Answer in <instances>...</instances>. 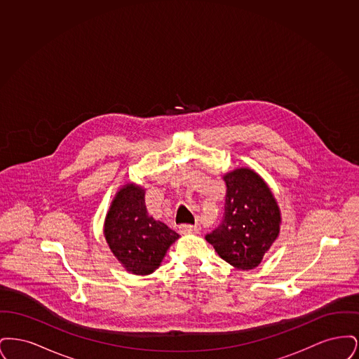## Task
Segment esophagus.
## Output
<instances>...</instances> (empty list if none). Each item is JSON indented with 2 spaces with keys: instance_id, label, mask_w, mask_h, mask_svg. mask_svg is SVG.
Listing matches in <instances>:
<instances>
[{
  "instance_id": "obj_1",
  "label": "esophagus",
  "mask_w": 359,
  "mask_h": 359,
  "mask_svg": "<svg viewBox=\"0 0 359 359\" xmlns=\"http://www.w3.org/2000/svg\"><path fill=\"white\" fill-rule=\"evenodd\" d=\"M179 230L182 234H195L199 231L198 226H192V224H180Z\"/></svg>"
}]
</instances>
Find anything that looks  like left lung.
<instances>
[{"label":"left lung","mask_w":359,"mask_h":359,"mask_svg":"<svg viewBox=\"0 0 359 359\" xmlns=\"http://www.w3.org/2000/svg\"><path fill=\"white\" fill-rule=\"evenodd\" d=\"M222 223L205 236L219 257L237 269H255L280 233V208L264 179L249 168L223 176Z\"/></svg>","instance_id":"left-lung-1"}]
</instances>
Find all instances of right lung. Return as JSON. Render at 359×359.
Wrapping results in <instances>:
<instances>
[{
    "label": "right lung",
    "instance_id": "right-lung-1",
    "mask_svg": "<svg viewBox=\"0 0 359 359\" xmlns=\"http://www.w3.org/2000/svg\"><path fill=\"white\" fill-rule=\"evenodd\" d=\"M104 238L122 266L133 274L154 273L179 234L154 219L145 189L128 183L116 194L104 219Z\"/></svg>",
    "mask_w": 359,
    "mask_h": 359
}]
</instances>
